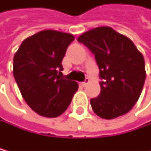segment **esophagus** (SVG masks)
Wrapping results in <instances>:
<instances>
[{
	"mask_svg": "<svg viewBox=\"0 0 151 151\" xmlns=\"http://www.w3.org/2000/svg\"><path fill=\"white\" fill-rule=\"evenodd\" d=\"M88 84V81H86V82H82V83H80V85L82 86V87H85L86 85Z\"/></svg>",
	"mask_w": 151,
	"mask_h": 151,
	"instance_id": "34e87169",
	"label": "esophagus"
}]
</instances>
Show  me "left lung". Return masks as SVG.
Instances as JSON below:
<instances>
[{
    "mask_svg": "<svg viewBox=\"0 0 151 151\" xmlns=\"http://www.w3.org/2000/svg\"><path fill=\"white\" fill-rule=\"evenodd\" d=\"M95 55L101 92L91 99L94 113L112 119L128 113L138 101L146 79L144 57L131 39L110 27H98L77 38Z\"/></svg>",
    "mask_w": 151,
    "mask_h": 151,
    "instance_id": "8db88e82",
    "label": "left lung"
}]
</instances>
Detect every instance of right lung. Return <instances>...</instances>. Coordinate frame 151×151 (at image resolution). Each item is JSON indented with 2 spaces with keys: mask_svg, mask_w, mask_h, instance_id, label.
Masks as SVG:
<instances>
[{
  "mask_svg": "<svg viewBox=\"0 0 151 151\" xmlns=\"http://www.w3.org/2000/svg\"><path fill=\"white\" fill-rule=\"evenodd\" d=\"M71 33L45 29L26 38L15 53L13 74L20 93L34 112L47 118L63 114L78 88L75 81L60 78L61 61Z\"/></svg>",
  "mask_w": 151,
  "mask_h": 151,
  "instance_id": "1",
  "label": "right lung"
}]
</instances>
